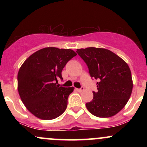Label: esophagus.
Instances as JSON below:
<instances>
[{
    "label": "esophagus",
    "mask_w": 147,
    "mask_h": 147,
    "mask_svg": "<svg viewBox=\"0 0 147 147\" xmlns=\"http://www.w3.org/2000/svg\"><path fill=\"white\" fill-rule=\"evenodd\" d=\"M77 91H79V92H82V91L84 90V88L82 87V88H77Z\"/></svg>",
    "instance_id": "1"
}]
</instances>
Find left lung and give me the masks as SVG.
I'll use <instances>...</instances> for the list:
<instances>
[{"label": "left lung", "instance_id": "8db88e82", "mask_svg": "<svg viewBox=\"0 0 147 147\" xmlns=\"http://www.w3.org/2000/svg\"><path fill=\"white\" fill-rule=\"evenodd\" d=\"M77 53L88 68L89 74L97 79V91L86 104L90 113L99 117H112L119 112L131 97V72L128 64L113 52L91 47L77 49Z\"/></svg>", "mask_w": 147, "mask_h": 147}]
</instances>
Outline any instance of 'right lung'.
I'll list each match as a JSON object with an SVG mask.
<instances>
[{
    "label": "right lung",
    "mask_w": 147,
    "mask_h": 147,
    "mask_svg": "<svg viewBox=\"0 0 147 147\" xmlns=\"http://www.w3.org/2000/svg\"><path fill=\"white\" fill-rule=\"evenodd\" d=\"M77 54L70 49L45 48L25 61L18 73L20 97L31 113L41 119H53L65 111L73 87L57 85L65 65Z\"/></svg>",
    "instance_id": "1"
}]
</instances>
